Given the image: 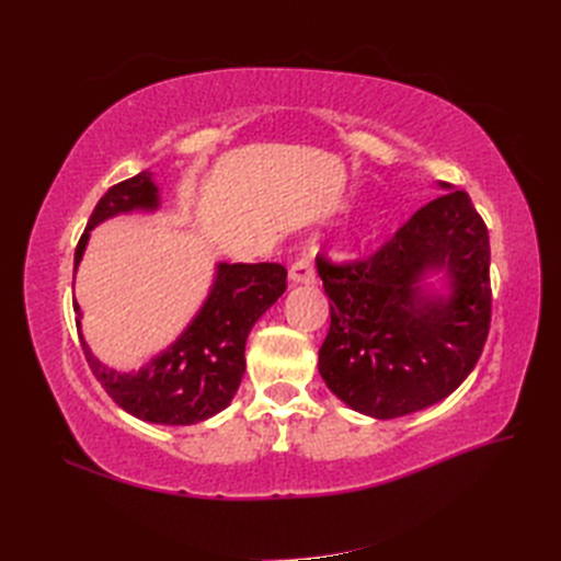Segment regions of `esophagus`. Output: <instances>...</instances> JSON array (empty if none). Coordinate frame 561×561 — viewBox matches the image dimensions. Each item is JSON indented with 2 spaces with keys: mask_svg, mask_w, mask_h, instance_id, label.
<instances>
[{
  "mask_svg": "<svg viewBox=\"0 0 561 561\" xmlns=\"http://www.w3.org/2000/svg\"><path fill=\"white\" fill-rule=\"evenodd\" d=\"M290 283L295 285H311L316 283V268H313V262L311 260H297L293 266H290Z\"/></svg>",
  "mask_w": 561,
  "mask_h": 561,
  "instance_id": "esophagus-1",
  "label": "esophagus"
}]
</instances>
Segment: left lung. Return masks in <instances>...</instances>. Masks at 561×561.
<instances>
[{
  "mask_svg": "<svg viewBox=\"0 0 561 561\" xmlns=\"http://www.w3.org/2000/svg\"><path fill=\"white\" fill-rule=\"evenodd\" d=\"M439 186L447 194L416 210L369 260L339 266L316 260L332 299L320 377L371 419H398L445 400L486 342L489 233L466 192Z\"/></svg>",
  "mask_w": 561,
  "mask_h": 561,
  "instance_id": "left-lung-1",
  "label": "left lung"
}]
</instances>
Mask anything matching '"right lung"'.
I'll list each match as a JSON object with an SVG mask.
<instances>
[{"instance_id": "add662e5", "label": "right lung", "mask_w": 561, "mask_h": 561, "mask_svg": "<svg viewBox=\"0 0 561 561\" xmlns=\"http://www.w3.org/2000/svg\"><path fill=\"white\" fill-rule=\"evenodd\" d=\"M159 206L161 194L154 173L142 171L110 186L79 239L75 274L98 225L116 215L154 213ZM285 278L287 271L280 264L219 262L210 293L190 325L171 346L130 371H118L95 358L81 334V309L75 301L81 348L95 379L122 410L147 423L192 426L222 412L236 396L245 371L248 334L285 293Z\"/></svg>"}]
</instances>
